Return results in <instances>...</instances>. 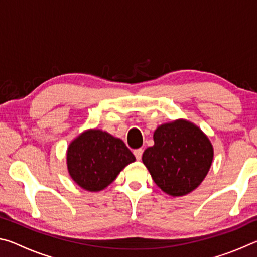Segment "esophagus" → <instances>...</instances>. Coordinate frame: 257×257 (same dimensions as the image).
I'll return each instance as SVG.
<instances>
[{"label": "esophagus", "instance_id": "1", "mask_svg": "<svg viewBox=\"0 0 257 257\" xmlns=\"http://www.w3.org/2000/svg\"><path fill=\"white\" fill-rule=\"evenodd\" d=\"M134 154L136 156L137 160H141L142 159V155H143V150L142 149H137L134 151Z\"/></svg>", "mask_w": 257, "mask_h": 257}]
</instances>
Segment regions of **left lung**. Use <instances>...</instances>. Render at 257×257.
I'll return each mask as SVG.
<instances>
[{
	"instance_id": "left-lung-1",
	"label": "left lung",
	"mask_w": 257,
	"mask_h": 257,
	"mask_svg": "<svg viewBox=\"0 0 257 257\" xmlns=\"http://www.w3.org/2000/svg\"><path fill=\"white\" fill-rule=\"evenodd\" d=\"M154 145L143 153V163L164 193L184 196L196 189L213 161L210 139L197 125L179 119L159 125Z\"/></svg>"
}]
</instances>
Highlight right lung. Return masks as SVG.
<instances>
[{
    "label": "right lung",
    "mask_w": 257,
    "mask_h": 257,
    "mask_svg": "<svg viewBox=\"0 0 257 257\" xmlns=\"http://www.w3.org/2000/svg\"><path fill=\"white\" fill-rule=\"evenodd\" d=\"M135 160L136 158L120 138L99 129L80 134L67 151L69 175L78 186L88 191L106 188Z\"/></svg>",
    "instance_id": "1"
}]
</instances>
